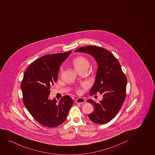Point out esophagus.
Listing matches in <instances>:
<instances>
[{
  "mask_svg": "<svg viewBox=\"0 0 155 155\" xmlns=\"http://www.w3.org/2000/svg\"><path fill=\"white\" fill-rule=\"evenodd\" d=\"M85 102V100L84 98H82V97H79L75 100V103L78 104H83Z\"/></svg>",
  "mask_w": 155,
  "mask_h": 155,
  "instance_id": "obj_1",
  "label": "esophagus"
}]
</instances>
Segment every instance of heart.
I'll return each mask as SVG.
<instances>
[{"label":"heart","instance_id":"b5f03b06","mask_svg":"<svg viewBox=\"0 0 155 155\" xmlns=\"http://www.w3.org/2000/svg\"><path fill=\"white\" fill-rule=\"evenodd\" d=\"M72 63L73 67L77 72H80L82 71H86L88 69L90 65V61L86 58L83 56H78L74 58L72 61ZM63 71V68L61 67L60 72L62 73ZM77 92L78 94L82 93V90L80 88H78Z\"/></svg>","mask_w":155,"mask_h":155}]
</instances>
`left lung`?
<instances>
[{
  "label": "left lung",
  "instance_id": "obj_1",
  "mask_svg": "<svg viewBox=\"0 0 155 155\" xmlns=\"http://www.w3.org/2000/svg\"><path fill=\"white\" fill-rule=\"evenodd\" d=\"M75 52L92 55L98 64L95 81L91 90V95L99 93L102 96L99 103L89 99L94 111L88 114L94 123H107L120 111L125 99L127 78L117 59L110 51L95 45L80 48Z\"/></svg>",
  "mask_w": 155,
  "mask_h": 155
}]
</instances>
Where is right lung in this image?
Wrapping results in <instances>:
<instances>
[{
	"label": "right lung",
	"instance_id": "right-lung-1",
	"mask_svg": "<svg viewBox=\"0 0 155 155\" xmlns=\"http://www.w3.org/2000/svg\"><path fill=\"white\" fill-rule=\"evenodd\" d=\"M71 52L41 57L31 63L24 73L21 85L24 105L32 116L45 127L62 124L73 104L68 95L59 102L49 98L50 89L58 80L60 66Z\"/></svg>",
	"mask_w": 155,
	"mask_h": 155
}]
</instances>
